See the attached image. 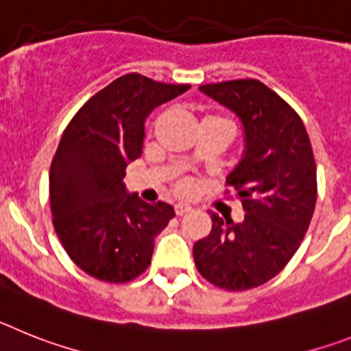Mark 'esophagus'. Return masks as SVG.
I'll return each mask as SVG.
<instances>
[{"label": "esophagus", "instance_id": "esophagus-1", "mask_svg": "<svg viewBox=\"0 0 351 351\" xmlns=\"http://www.w3.org/2000/svg\"><path fill=\"white\" fill-rule=\"evenodd\" d=\"M175 212H176V215H180V217H182V215H185V213L193 212V208H191L189 205H185V203H176Z\"/></svg>", "mask_w": 351, "mask_h": 351}]
</instances>
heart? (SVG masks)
I'll return each instance as SVG.
<instances>
[{"instance_id":"heart-1","label":"heart","mask_w":351,"mask_h":351,"mask_svg":"<svg viewBox=\"0 0 351 351\" xmlns=\"http://www.w3.org/2000/svg\"><path fill=\"white\" fill-rule=\"evenodd\" d=\"M206 120L226 121V120H224V118H219V117H206L205 120H203V121H206ZM226 123H228V121H226ZM191 189H193V184H191V182H189V180H180L178 184H176V191H178V193H182V194L191 193Z\"/></svg>"}]
</instances>
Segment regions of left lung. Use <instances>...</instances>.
Listing matches in <instances>:
<instances>
[{"label": "left lung", "instance_id": "left-lung-1", "mask_svg": "<svg viewBox=\"0 0 351 351\" xmlns=\"http://www.w3.org/2000/svg\"><path fill=\"white\" fill-rule=\"evenodd\" d=\"M199 90L240 118L242 160L228 175L245 210L242 222L210 213L212 231L194 243L197 272L217 288L242 291L281 272L300 247L316 205V164L302 120L256 79Z\"/></svg>", "mask_w": 351, "mask_h": 351}]
</instances>
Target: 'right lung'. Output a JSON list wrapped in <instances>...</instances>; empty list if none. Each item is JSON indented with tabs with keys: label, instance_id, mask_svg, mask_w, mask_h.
Instances as JSON below:
<instances>
[{
	"label": "right lung",
	"instance_id": "1",
	"mask_svg": "<svg viewBox=\"0 0 351 351\" xmlns=\"http://www.w3.org/2000/svg\"><path fill=\"white\" fill-rule=\"evenodd\" d=\"M189 88L121 75L66 125L51 162L49 197L62 245L88 276L129 282L150 265L155 237L175 210L127 193L125 167L143 154L146 117Z\"/></svg>",
	"mask_w": 351,
	"mask_h": 351
}]
</instances>
